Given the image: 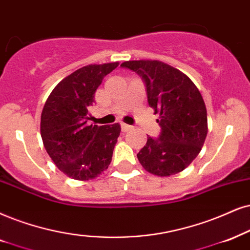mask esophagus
<instances>
[{
	"instance_id": "obj_1",
	"label": "esophagus",
	"mask_w": 250,
	"mask_h": 250,
	"mask_svg": "<svg viewBox=\"0 0 250 250\" xmlns=\"http://www.w3.org/2000/svg\"><path fill=\"white\" fill-rule=\"evenodd\" d=\"M121 128L123 131H128V130H130V129H132L131 125H127V123H123V122L121 123Z\"/></svg>"
}]
</instances>
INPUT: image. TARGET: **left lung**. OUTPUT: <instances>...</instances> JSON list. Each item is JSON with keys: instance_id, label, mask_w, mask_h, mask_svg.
Returning <instances> with one entry per match:
<instances>
[{"instance_id": "left-lung-1", "label": "left lung", "mask_w": 250, "mask_h": 250, "mask_svg": "<svg viewBox=\"0 0 250 250\" xmlns=\"http://www.w3.org/2000/svg\"><path fill=\"white\" fill-rule=\"evenodd\" d=\"M145 84L148 106L159 114V137L148 136L137 158L147 172L169 176L190 165L208 134L207 108L196 85L178 69L160 61H127Z\"/></svg>"}]
</instances>
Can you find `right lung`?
<instances>
[{
	"label": "right lung",
	"instance_id": "1",
	"mask_svg": "<svg viewBox=\"0 0 250 250\" xmlns=\"http://www.w3.org/2000/svg\"><path fill=\"white\" fill-rule=\"evenodd\" d=\"M119 63L83 67L54 87L41 113L40 132L52 160L69 178L91 180L108 168L121 131L112 125H88V108L106 75Z\"/></svg>",
	"mask_w": 250,
	"mask_h": 250
}]
</instances>
